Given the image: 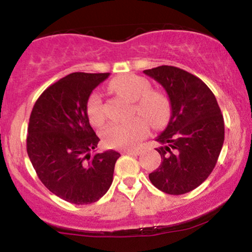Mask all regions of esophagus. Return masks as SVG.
I'll return each instance as SVG.
<instances>
[{
	"label": "esophagus",
	"instance_id": "34e87169",
	"mask_svg": "<svg viewBox=\"0 0 252 252\" xmlns=\"http://www.w3.org/2000/svg\"><path fill=\"white\" fill-rule=\"evenodd\" d=\"M124 154H128V155H138L141 153V150L138 149H128V150H124Z\"/></svg>",
	"mask_w": 252,
	"mask_h": 252
}]
</instances>
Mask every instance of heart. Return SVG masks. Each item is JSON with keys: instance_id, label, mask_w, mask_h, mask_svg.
<instances>
[{"instance_id": "1", "label": "heart", "mask_w": 252, "mask_h": 252, "mask_svg": "<svg viewBox=\"0 0 252 252\" xmlns=\"http://www.w3.org/2000/svg\"><path fill=\"white\" fill-rule=\"evenodd\" d=\"M110 89L117 96L134 102L132 112L142 118H135L126 123H109L100 130L104 143L112 148H132L148 132V122L154 128L163 126L168 120L170 105L164 94L150 90V84L142 77L135 74L115 78ZM86 114L94 126H100L105 118L104 103L97 92L90 94L86 103ZM145 120H143V118Z\"/></svg>"}]
</instances>
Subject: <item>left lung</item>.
<instances>
[{
	"mask_svg": "<svg viewBox=\"0 0 252 252\" xmlns=\"http://www.w3.org/2000/svg\"><path fill=\"white\" fill-rule=\"evenodd\" d=\"M143 73L161 84L170 103L168 126L156 137L161 164L149 180L167 194H185L216 167L225 134L220 108L209 86L189 72L162 65Z\"/></svg>",
	"mask_w": 252,
	"mask_h": 252,
	"instance_id": "obj_1",
	"label": "left lung"
}]
</instances>
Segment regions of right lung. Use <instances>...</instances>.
Here are the masks:
<instances>
[{"label":"right lung","mask_w":252,"mask_h":252,"mask_svg":"<svg viewBox=\"0 0 252 252\" xmlns=\"http://www.w3.org/2000/svg\"><path fill=\"white\" fill-rule=\"evenodd\" d=\"M110 73L74 72L52 84L34 104L27 153L41 182L76 205L92 204L108 192L120 153L90 154L99 137L91 128L86 103Z\"/></svg>","instance_id":"right-lung-1"}]
</instances>
